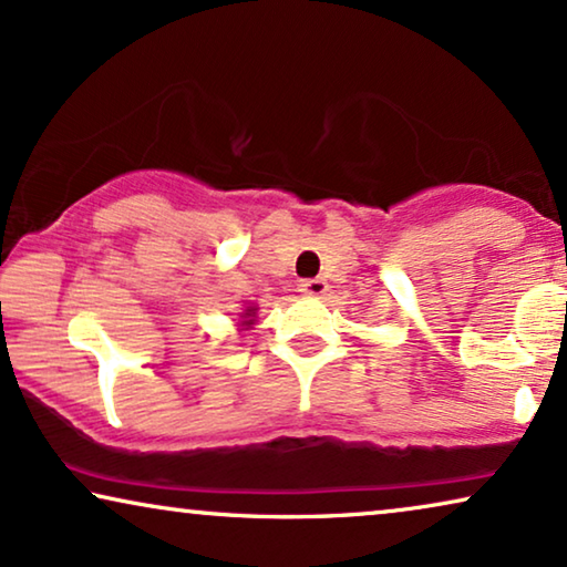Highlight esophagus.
I'll return each instance as SVG.
<instances>
[{
	"mask_svg": "<svg viewBox=\"0 0 567 567\" xmlns=\"http://www.w3.org/2000/svg\"><path fill=\"white\" fill-rule=\"evenodd\" d=\"M299 291L305 293V297H322V293L328 291V281H324V278H307V281L299 284Z\"/></svg>",
	"mask_w": 567,
	"mask_h": 567,
	"instance_id": "obj_1",
	"label": "esophagus"
}]
</instances>
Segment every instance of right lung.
<instances>
[{
	"instance_id": "obj_1",
	"label": "right lung",
	"mask_w": 567,
	"mask_h": 567,
	"mask_svg": "<svg viewBox=\"0 0 567 567\" xmlns=\"http://www.w3.org/2000/svg\"><path fill=\"white\" fill-rule=\"evenodd\" d=\"M255 315H258V307H247L245 312H243L245 320L239 322V324H243V328H250V324H255Z\"/></svg>"
}]
</instances>
